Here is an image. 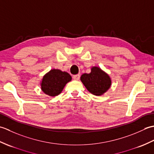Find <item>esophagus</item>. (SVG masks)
<instances>
[{
    "label": "esophagus",
    "instance_id": "1",
    "mask_svg": "<svg viewBox=\"0 0 154 154\" xmlns=\"http://www.w3.org/2000/svg\"><path fill=\"white\" fill-rule=\"evenodd\" d=\"M73 78L74 80L77 81V80L79 79L80 75H73Z\"/></svg>",
    "mask_w": 154,
    "mask_h": 154
}]
</instances>
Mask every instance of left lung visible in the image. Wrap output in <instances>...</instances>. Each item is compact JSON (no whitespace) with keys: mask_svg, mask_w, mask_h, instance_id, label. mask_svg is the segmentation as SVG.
<instances>
[{"mask_svg":"<svg viewBox=\"0 0 154 154\" xmlns=\"http://www.w3.org/2000/svg\"><path fill=\"white\" fill-rule=\"evenodd\" d=\"M81 82L86 89L94 95L100 96L110 89L112 83L110 77L99 67H91L90 73H84L81 76Z\"/></svg>","mask_w":154,"mask_h":154,"instance_id":"left-lung-1","label":"left lung"}]
</instances>
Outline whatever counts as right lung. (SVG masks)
Masks as SVG:
<instances>
[{"label":"right lung","instance_id":"right-lung-1","mask_svg":"<svg viewBox=\"0 0 154 154\" xmlns=\"http://www.w3.org/2000/svg\"><path fill=\"white\" fill-rule=\"evenodd\" d=\"M71 75L65 71L60 69H51L42 78L40 85L43 92L50 97L60 94L64 87L71 81Z\"/></svg>","mask_w":154,"mask_h":154}]
</instances>
